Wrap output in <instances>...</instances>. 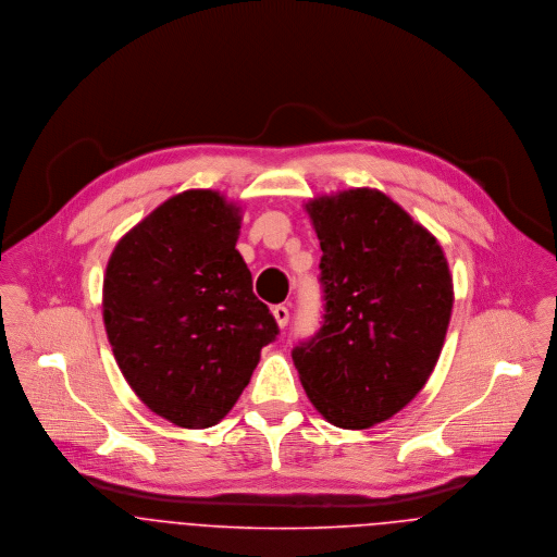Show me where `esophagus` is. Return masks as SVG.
Masks as SVG:
<instances>
[{"instance_id": "obj_1", "label": "esophagus", "mask_w": 557, "mask_h": 557, "mask_svg": "<svg viewBox=\"0 0 557 557\" xmlns=\"http://www.w3.org/2000/svg\"><path fill=\"white\" fill-rule=\"evenodd\" d=\"M272 315L276 319L278 327H285V325H287V321H289V309H287V307H283V305H276V307L272 309Z\"/></svg>"}]
</instances>
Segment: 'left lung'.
Returning <instances> with one entry per match:
<instances>
[{
	"mask_svg": "<svg viewBox=\"0 0 557 557\" xmlns=\"http://www.w3.org/2000/svg\"><path fill=\"white\" fill-rule=\"evenodd\" d=\"M318 232L323 321L292 356L319 413L369 429L433 373L453 313V276L433 234L375 188L307 203Z\"/></svg>",
	"mask_w": 557,
	"mask_h": 557,
	"instance_id": "left-lung-1",
	"label": "left lung"
}]
</instances>
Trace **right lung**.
Returning a JSON list of instances; mask_svg holds the SVG:
<instances>
[{
	"label": "right lung",
	"instance_id": "obj_1",
	"mask_svg": "<svg viewBox=\"0 0 557 557\" xmlns=\"http://www.w3.org/2000/svg\"><path fill=\"white\" fill-rule=\"evenodd\" d=\"M239 208L216 190L166 199L113 248L102 318L122 375L184 429L221 422L278 325L236 250Z\"/></svg>",
	"mask_w": 557,
	"mask_h": 557
}]
</instances>
